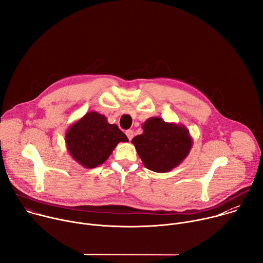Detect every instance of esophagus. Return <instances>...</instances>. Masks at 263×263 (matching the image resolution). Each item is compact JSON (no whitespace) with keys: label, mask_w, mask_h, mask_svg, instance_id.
Masks as SVG:
<instances>
[{"label":"esophagus","mask_w":263,"mask_h":263,"mask_svg":"<svg viewBox=\"0 0 263 263\" xmlns=\"http://www.w3.org/2000/svg\"><path fill=\"white\" fill-rule=\"evenodd\" d=\"M126 135L128 136L129 140H131V139L133 138V131H132V130H127V131H126Z\"/></svg>","instance_id":"1"}]
</instances>
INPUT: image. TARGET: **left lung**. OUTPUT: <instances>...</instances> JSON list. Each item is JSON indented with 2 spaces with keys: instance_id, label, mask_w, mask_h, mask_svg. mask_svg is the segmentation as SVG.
<instances>
[{
  "instance_id": "8db88e82",
  "label": "left lung",
  "mask_w": 263,
  "mask_h": 263,
  "mask_svg": "<svg viewBox=\"0 0 263 263\" xmlns=\"http://www.w3.org/2000/svg\"><path fill=\"white\" fill-rule=\"evenodd\" d=\"M141 127L142 134L135 136L131 142L147 170L166 173L189 156L193 138L184 125L149 118Z\"/></svg>"
}]
</instances>
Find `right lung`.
I'll list each match as a JSON object with an SVG mask.
<instances>
[{"instance_id":"right-lung-1","label":"right lung","mask_w":263,"mask_h":263,"mask_svg":"<svg viewBox=\"0 0 263 263\" xmlns=\"http://www.w3.org/2000/svg\"><path fill=\"white\" fill-rule=\"evenodd\" d=\"M129 141L117 125L107 122L105 116L89 111L72 123L65 133L67 152L85 168L103 164L119 142Z\"/></svg>"}]
</instances>
